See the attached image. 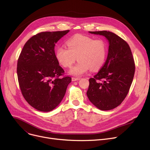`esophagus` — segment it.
Returning <instances> with one entry per match:
<instances>
[{"instance_id":"esophagus-1","label":"esophagus","mask_w":150,"mask_h":150,"mask_svg":"<svg viewBox=\"0 0 150 150\" xmlns=\"http://www.w3.org/2000/svg\"><path fill=\"white\" fill-rule=\"evenodd\" d=\"M80 80L79 78H75V77H72V81H78V80Z\"/></svg>"}]
</instances>
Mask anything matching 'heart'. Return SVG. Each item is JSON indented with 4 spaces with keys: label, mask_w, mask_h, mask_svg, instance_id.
I'll return each mask as SVG.
<instances>
[{
    "label": "heart",
    "mask_w": 150,
    "mask_h": 150,
    "mask_svg": "<svg viewBox=\"0 0 150 150\" xmlns=\"http://www.w3.org/2000/svg\"><path fill=\"white\" fill-rule=\"evenodd\" d=\"M68 48L58 47L55 57L59 64L64 67L72 66L76 59L78 63L71 67L69 74L80 76L91 69L96 71L105 64L107 56V45L103 39L82 35H76L67 41Z\"/></svg>",
    "instance_id": "1"
}]
</instances>
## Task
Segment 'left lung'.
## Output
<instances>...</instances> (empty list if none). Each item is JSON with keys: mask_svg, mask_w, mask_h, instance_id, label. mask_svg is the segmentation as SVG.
I'll return each instance as SVG.
<instances>
[{"mask_svg": "<svg viewBox=\"0 0 150 150\" xmlns=\"http://www.w3.org/2000/svg\"><path fill=\"white\" fill-rule=\"evenodd\" d=\"M105 36L109 42L106 61L99 72L90 78L87 96L101 111L120 105L127 97L135 72V64L128 43L107 31H89Z\"/></svg>", "mask_w": 150, "mask_h": 150, "instance_id": "8db88e82", "label": "left lung"}]
</instances>
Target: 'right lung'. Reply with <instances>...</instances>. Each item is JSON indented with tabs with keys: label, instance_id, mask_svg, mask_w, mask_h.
Here are the masks:
<instances>
[{
	"label": "right lung",
	"instance_id": "obj_1",
	"mask_svg": "<svg viewBox=\"0 0 150 150\" xmlns=\"http://www.w3.org/2000/svg\"><path fill=\"white\" fill-rule=\"evenodd\" d=\"M69 32L39 33L28 39L19 55L17 74L22 96L39 111L49 112L58 106L72 80L69 76L59 78L64 70L54 53L55 44Z\"/></svg>",
	"mask_w": 150,
	"mask_h": 150
}]
</instances>
